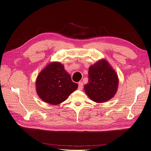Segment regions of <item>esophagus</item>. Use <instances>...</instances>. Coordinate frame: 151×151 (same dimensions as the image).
<instances>
[{"mask_svg": "<svg viewBox=\"0 0 151 151\" xmlns=\"http://www.w3.org/2000/svg\"><path fill=\"white\" fill-rule=\"evenodd\" d=\"M83 83L81 81H79L78 82V89L79 90H82L83 88Z\"/></svg>", "mask_w": 151, "mask_h": 151, "instance_id": "esophagus-1", "label": "esophagus"}]
</instances>
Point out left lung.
<instances>
[{
	"mask_svg": "<svg viewBox=\"0 0 151 151\" xmlns=\"http://www.w3.org/2000/svg\"><path fill=\"white\" fill-rule=\"evenodd\" d=\"M88 78V83L84 85V90L94 102H105L113 98L117 92L118 75L105 59L98 61L89 67Z\"/></svg>",
	"mask_w": 151,
	"mask_h": 151,
	"instance_id": "8db88e82",
	"label": "left lung"
}]
</instances>
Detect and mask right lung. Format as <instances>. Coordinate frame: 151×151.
I'll list each match as a JSON object with an SVG mask.
<instances>
[{
    "label": "right lung",
    "instance_id": "add662e5",
    "mask_svg": "<svg viewBox=\"0 0 151 151\" xmlns=\"http://www.w3.org/2000/svg\"><path fill=\"white\" fill-rule=\"evenodd\" d=\"M78 86L71 80L63 64L58 62L49 64L38 75L36 80L38 97L52 105L64 102Z\"/></svg>",
    "mask_w": 151,
    "mask_h": 151
}]
</instances>
